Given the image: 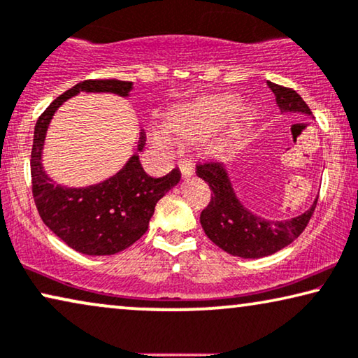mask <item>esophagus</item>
Listing matches in <instances>:
<instances>
[{
  "instance_id": "34e87169",
  "label": "esophagus",
  "mask_w": 358,
  "mask_h": 358,
  "mask_svg": "<svg viewBox=\"0 0 358 358\" xmlns=\"http://www.w3.org/2000/svg\"><path fill=\"white\" fill-rule=\"evenodd\" d=\"M178 167L181 175H183V178H189L191 175L194 173V165L189 159H181L178 162Z\"/></svg>"
}]
</instances>
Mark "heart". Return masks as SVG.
<instances>
[{"label": "heart", "mask_w": 358, "mask_h": 358, "mask_svg": "<svg viewBox=\"0 0 358 358\" xmlns=\"http://www.w3.org/2000/svg\"><path fill=\"white\" fill-rule=\"evenodd\" d=\"M231 99L225 95L204 97L198 102L180 108L172 118V127L165 122H157L150 128V138L154 144L165 150H172L177 143L175 134L181 139H193L203 136L229 112Z\"/></svg>", "instance_id": "b5f03b06"}]
</instances>
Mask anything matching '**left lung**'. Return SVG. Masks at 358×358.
<instances>
[{
  "label": "left lung",
  "mask_w": 358,
  "mask_h": 358,
  "mask_svg": "<svg viewBox=\"0 0 358 358\" xmlns=\"http://www.w3.org/2000/svg\"><path fill=\"white\" fill-rule=\"evenodd\" d=\"M269 89L275 95V102L282 113H301L313 117L305 100L294 89L268 80ZM196 175L209 185L213 196L203 213L201 225L208 238L238 258H264L285 248L308 225L315 213L316 203L308 210L287 220H269L259 217L246 209L231 186L229 172L224 164L206 162L196 165Z\"/></svg>",
  "instance_id": "left-lung-1"
}]
</instances>
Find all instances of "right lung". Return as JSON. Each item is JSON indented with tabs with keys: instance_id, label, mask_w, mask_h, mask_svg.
Masks as SVG:
<instances>
[{
	"instance_id": "add662e5",
	"label": "right lung",
	"mask_w": 358,
	"mask_h": 358,
	"mask_svg": "<svg viewBox=\"0 0 358 358\" xmlns=\"http://www.w3.org/2000/svg\"><path fill=\"white\" fill-rule=\"evenodd\" d=\"M133 83L118 79L83 80L55 99L40 115L34 129L30 155L32 193L43 224L68 246L89 256L115 255L138 241L149 227L155 204L165 193L178 185V169L160 178L144 172L139 155L133 154L123 169L102 183L69 188L58 185L45 172L42 150L53 115L68 99L79 92H108L129 97ZM145 144L141 129L138 150Z\"/></svg>"
}]
</instances>
